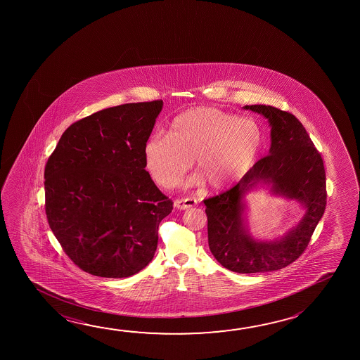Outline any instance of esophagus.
Wrapping results in <instances>:
<instances>
[{
    "label": "esophagus",
    "mask_w": 360,
    "mask_h": 360,
    "mask_svg": "<svg viewBox=\"0 0 360 360\" xmlns=\"http://www.w3.org/2000/svg\"><path fill=\"white\" fill-rule=\"evenodd\" d=\"M195 205H197V200L193 198H182V200H174V207L178 210H188Z\"/></svg>",
    "instance_id": "obj_1"
}]
</instances>
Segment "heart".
Returning <instances> with one entry per match:
<instances>
[{"label": "heart", "instance_id": "heart-1", "mask_svg": "<svg viewBox=\"0 0 360 360\" xmlns=\"http://www.w3.org/2000/svg\"><path fill=\"white\" fill-rule=\"evenodd\" d=\"M264 147V133L252 118H238L217 108L200 106L178 114L168 136L154 134L143 147L144 165L162 187L177 184L195 158L200 176L213 191H224L254 168Z\"/></svg>", "mask_w": 360, "mask_h": 360}]
</instances>
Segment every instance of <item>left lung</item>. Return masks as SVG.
Returning a JSON list of instances; mask_svg holds the SVG:
<instances>
[{"label":"left lung","instance_id":"8db88e82","mask_svg":"<svg viewBox=\"0 0 360 360\" xmlns=\"http://www.w3.org/2000/svg\"><path fill=\"white\" fill-rule=\"evenodd\" d=\"M243 109L267 119L271 146L269 155L235 187L203 200L208 246L214 259L231 271H276L299 259L324 214V163L295 115L270 105H245ZM265 186L272 195L296 200L304 210L301 222L275 240H257L248 230L245 195Z\"/></svg>","mask_w":360,"mask_h":360}]
</instances>
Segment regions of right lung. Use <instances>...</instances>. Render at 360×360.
<instances>
[{
  "label": "right lung",
  "instance_id": "right-lung-1",
  "mask_svg": "<svg viewBox=\"0 0 360 360\" xmlns=\"http://www.w3.org/2000/svg\"><path fill=\"white\" fill-rule=\"evenodd\" d=\"M163 101L130 103L71 124L45 167V211L71 261L120 278L153 259L158 226L173 210L146 171L143 147Z\"/></svg>",
  "mask_w": 360,
  "mask_h": 360
}]
</instances>
